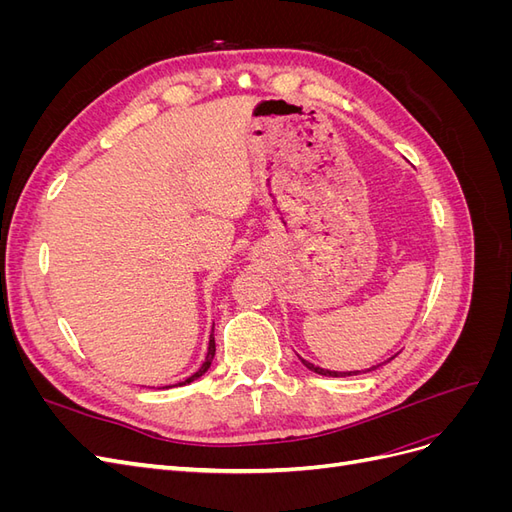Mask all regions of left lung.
Returning <instances> with one entry per match:
<instances>
[{
    "label": "left lung",
    "instance_id": "1",
    "mask_svg": "<svg viewBox=\"0 0 512 512\" xmlns=\"http://www.w3.org/2000/svg\"><path fill=\"white\" fill-rule=\"evenodd\" d=\"M301 363L307 367V369H312V371H316V374H320V376H333V378H344V376H356V374H361V371H329V369H322V367H316V365H312V363H307L305 359H301ZM378 367V365H376ZM376 367H369L367 371H371V369H376Z\"/></svg>",
    "mask_w": 512,
    "mask_h": 512
}]
</instances>
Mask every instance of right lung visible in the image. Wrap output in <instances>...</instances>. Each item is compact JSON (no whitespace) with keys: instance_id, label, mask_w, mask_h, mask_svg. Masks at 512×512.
<instances>
[{"instance_id":"obj_1","label":"right lung","mask_w":512,"mask_h":512,"mask_svg":"<svg viewBox=\"0 0 512 512\" xmlns=\"http://www.w3.org/2000/svg\"><path fill=\"white\" fill-rule=\"evenodd\" d=\"M213 356H215V339H213V335L209 337V350H207V359H205V363L203 365H200V369L196 371V374L194 376H190L188 380H185V382H179V384H188V382H192V380H196V378H200V376H203L205 374V371L211 367V361H213Z\"/></svg>"}]
</instances>
